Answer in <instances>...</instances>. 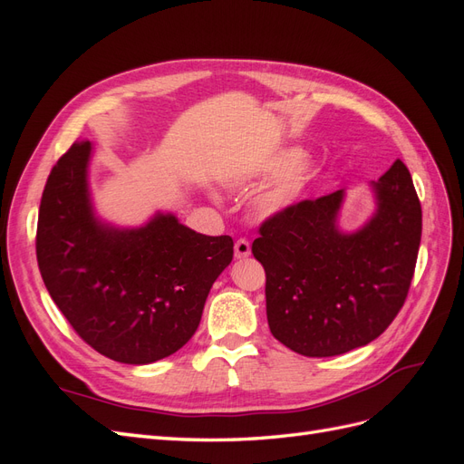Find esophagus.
<instances>
[{"instance_id": "esophagus-1", "label": "esophagus", "mask_w": 464, "mask_h": 464, "mask_svg": "<svg viewBox=\"0 0 464 464\" xmlns=\"http://www.w3.org/2000/svg\"><path fill=\"white\" fill-rule=\"evenodd\" d=\"M249 254H251L249 242L246 240V237H240V240H237V242L234 244V256H236L237 259H246V257H249Z\"/></svg>"}]
</instances>
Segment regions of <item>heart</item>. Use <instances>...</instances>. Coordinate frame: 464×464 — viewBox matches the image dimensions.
<instances>
[{"instance_id": "b5f03b06", "label": "heart", "mask_w": 464, "mask_h": 464, "mask_svg": "<svg viewBox=\"0 0 464 464\" xmlns=\"http://www.w3.org/2000/svg\"><path fill=\"white\" fill-rule=\"evenodd\" d=\"M251 176L261 179L276 178L251 199V207H254L257 217L275 218L286 215L290 208L302 201L315 178V164L302 159V150L292 147L271 154Z\"/></svg>"}]
</instances>
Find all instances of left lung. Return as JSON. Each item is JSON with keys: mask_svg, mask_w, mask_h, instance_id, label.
<instances>
[{"mask_svg": "<svg viewBox=\"0 0 464 464\" xmlns=\"http://www.w3.org/2000/svg\"><path fill=\"white\" fill-rule=\"evenodd\" d=\"M377 208L353 234L336 227L339 189L266 218L251 254L265 269L269 329L310 358L366 346L397 317L422 236V207L409 168L395 160L372 181Z\"/></svg>", "mask_w": 464, "mask_h": 464, "instance_id": "left-lung-1", "label": "left lung"}]
</instances>
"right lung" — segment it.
<instances>
[{
  "label": "right lung",
  "instance_id": "1",
  "mask_svg": "<svg viewBox=\"0 0 464 464\" xmlns=\"http://www.w3.org/2000/svg\"><path fill=\"white\" fill-rule=\"evenodd\" d=\"M91 150V141L73 143L48 176L38 210V269L69 325L96 353L121 363L157 362L198 331L234 242L162 213L139 228L102 224L89 193Z\"/></svg>",
  "mask_w": 464,
  "mask_h": 464
}]
</instances>
